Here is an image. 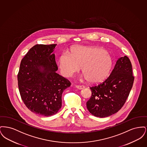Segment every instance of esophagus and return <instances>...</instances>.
Masks as SVG:
<instances>
[{
    "mask_svg": "<svg viewBox=\"0 0 147 147\" xmlns=\"http://www.w3.org/2000/svg\"><path fill=\"white\" fill-rule=\"evenodd\" d=\"M76 87L77 88V89H79V90H81V89H83L85 88V86L84 85H76Z\"/></svg>",
    "mask_w": 147,
    "mask_h": 147,
    "instance_id": "1",
    "label": "esophagus"
}]
</instances>
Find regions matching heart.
Listing matches in <instances>:
<instances>
[{
  "mask_svg": "<svg viewBox=\"0 0 147 147\" xmlns=\"http://www.w3.org/2000/svg\"><path fill=\"white\" fill-rule=\"evenodd\" d=\"M113 64L111 55L105 49L97 47L77 46L71 53H63L59 58L61 73L71 77L82 67V78L92 84H98L107 78Z\"/></svg>",
  "mask_w": 147,
  "mask_h": 147,
  "instance_id": "heart-1",
  "label": "heart"
}]
</instances>
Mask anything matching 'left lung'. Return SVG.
Instances as JSON below:
<instances>
[{
    "instance_id": "left-lung-1",
    "label": "left lung",
    "mask_w": 147,
    "mask_h": 147,
    "mask_svg": "<svg viewBox=\"0 0 147 147\" xmlns=\"http://www.w3.org/2000/svg\"><path fill=\"white\" fill-rule=\"evenodd\" d=\"M132 64L125 56L119 58L110 76L102 83L90 88L91 96L86 107L92 115L106 117L118 112L133 86Z\"/></svg>"
}]
</instances>
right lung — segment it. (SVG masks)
<instances>
[{
	"label": "right lung",
	"instance_id": "right-lung-1",
	"mask_svg": "<svg viewBox=\"0 0 147 147\" xmlns=\"http://www.w3.org/2000/svg\"><path fill=\"white\" fill-rule=\"evenodd\" d=\"M56 44L36 45L21 60L18 75L21 98L36 114L49 117L62 107V95L69 88L68 80L56 71L58 67L53 53Z\"/></svg>",
	"mask_w": 147,
	"mask_h": 147
}]
</instances>
